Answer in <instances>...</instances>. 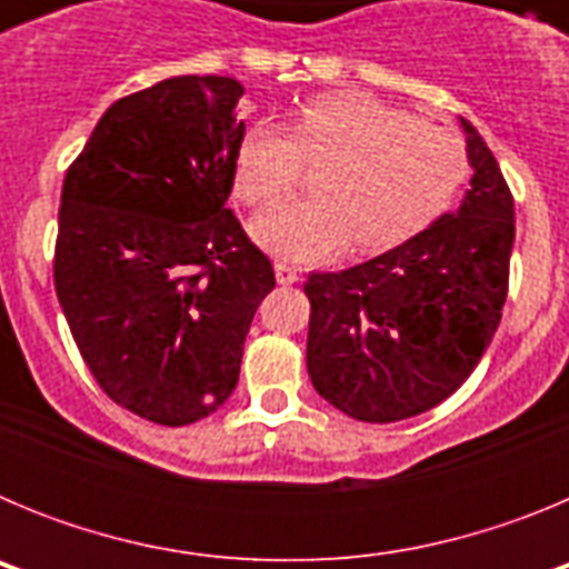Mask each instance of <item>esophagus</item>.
<instances>
[{"mask_svg": "<svg viewBox=\"0 0 569 569\" xmlns=\"http://www.w3.org/2000/svg\"><path fill=\"white\" fill-rule=\"evenodd\" d=\"M276 281L279 284H296V281L301 279V270L293 268V264H288V261H276Z\"/></svg>", "mask_w": 569, "mask_h": 569, "instance_id": "34e87169", "label": "esophagus"}]
</instances>
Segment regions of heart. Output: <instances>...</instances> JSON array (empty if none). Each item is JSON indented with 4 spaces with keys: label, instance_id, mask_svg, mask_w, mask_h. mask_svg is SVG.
Returning a JSON list of instances; mask_svg holds the SVG:
<instances>
[{
    "label": "heart",
    "instance_id": "1",
    "mask_svg": "<svg viewBox=\"0 0 569 569\" xmlns=\"http://www.w3.org/2000/svg\"><path fill=\"white\" fill-rule=\"evenodd\" d=\"M319 164L316 196L256 216L253 236L281 259L321 261L356 241L385 250L447 210L467 179V150L447 128L367 93H325L299 104L293 128L256 119L236 150L244 202L288 196Z\"/></svg>",
    "mask_w": 569,
    "mask_h": 569
}]
</instances>
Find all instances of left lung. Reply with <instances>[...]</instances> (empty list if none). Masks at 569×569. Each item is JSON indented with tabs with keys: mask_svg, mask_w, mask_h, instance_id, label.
Segmentation results:
<instances>
[{
	"mask_svg": "<svg viewBox=\"0 0 569 569\" xmlns=\"http://www.w3.org/2000/svg\"><path fill=\"white\" fill-rule=\"evenodd\" d=\"M470 190L456 213L341 273H310L308 373L316 393L370 425L419 416L453 396L499 328L516 239L496 156L459 119Z\"/></svg>",
	"mask_w": 569,
	"mask_h": 569,
	"instance_id": "8db88e82",
	"label": "left lung"
}]
</instances>
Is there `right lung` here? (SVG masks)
<instances>
[{
    "instance_id": "obj_1",
    "label": "right lung",
    "mask_w": 569,
    "mask_h": 569,
    "mask_svg": "<svg viewBox=\"0 0 569 569\" xmlns=\"http://www.w3.org/2000/svg\"><path fill=\"white\" fill-rule=\"evenodd\" d=\"M241 93L228 77H173L119 99L62 184L53 284L70 333L116 405L164 427L228 401L276 288L224 204Z\"/></svg>"
}]
</instances>
